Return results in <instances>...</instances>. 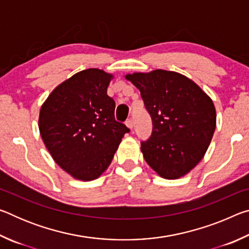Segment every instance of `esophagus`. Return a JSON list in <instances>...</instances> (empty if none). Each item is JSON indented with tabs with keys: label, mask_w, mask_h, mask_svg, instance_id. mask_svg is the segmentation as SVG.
Wrapping results in <instances>:
<instances>
[{
	"label": "esophagus",
	"mask_w": 249,
	"mask_h": 249,
	"mask_svg": "<svg viewBox=\"0 0 249 249\" xmlns=\"http://www.w3.org/2000/svg\"><path fill=\"white\" fill-rule=\"evenodd\" d=\"M126 126H127V127L128 128H130V129H132L133 128V126H134V122H133V120L132 119H128L127 121H126Z\"/></svg>",
	"instance_id": "1"
}]
</instances>
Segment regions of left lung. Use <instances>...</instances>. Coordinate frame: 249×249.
Returning <instances> with one entry per match:
<instances>
[{
  "mask_svg": "<svg viewBox=\"0 0 249 249\" xmlns=\"http://www.w3.org/2000/svg\"><path fill=\"white\" fill-rule=\"evenodd\" d=\"M141 91L153 121L147 141L141 142L146 162L166 179H178L203 158L216 126L214 104L201 88L174 71L127 74Z\"/></svg>",
  "mask_w": 249,
  "mask_h": 249,
  "instance_id": "obj_1",
  "label": "left lung"
}]
</instances>
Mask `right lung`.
Here are the masks:
<instances>
[{
  "mask_svg": "<svg viewBox=\"0 0 249 249\" xmlns=\"http://www.w3.org/2000/svg\"><path fill=\"white\" fill-rule=\"evenodd\" d=\"M112 75L100 69L73 74L54 89L39 113V132L48 151L75 179H96L111 163L129 128L115 120L107 95Z\"/></svg>",
  "mask_w": 249,
  "mask_h": 249,
  "instance_id": "1",
  "label": "right lung"
}]
</instances>
